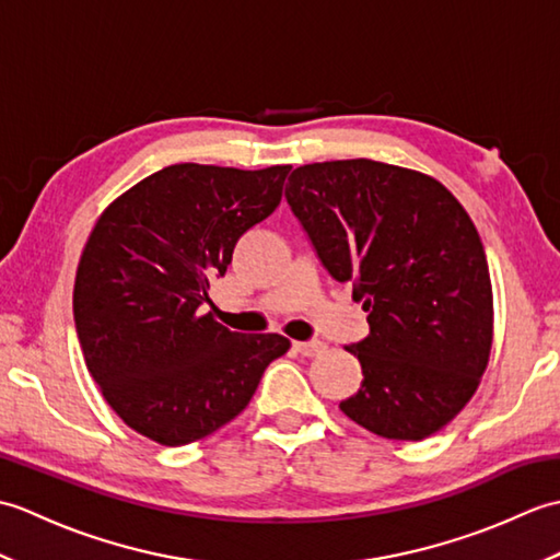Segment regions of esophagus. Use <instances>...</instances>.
Here are the masks:
<instances>
[{
	"mask_svg": "<svg viewBox=\"0 0 560 560\" xmlns=\"http://www.w3.org/2000/svg\"><path fill=\"white\" fill-rule=\"evenodd\" d=\"M295 351H299L301 355H317L325 351V343L323 341H295L293 343Z\"/></svg>",
	"mask_w": 560,
	"mask_h": 560,
	"instance_id": "obj_1",
	"label": "esophagus"
}]
</instances>
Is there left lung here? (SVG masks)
<instances>
[{
    "instance_id": "obj_1",
    "label": "left lung",
    "mask_w": 560,
    "mask_h": 560,
    "mask_svg": "<svg viewBox=\"0 0 560 560\" xmlns=\"http://www.w3.org/2000/svg\"><path fill=\"white\" fill-rule=\"evenodd\" d=\"M287 201L323 267L353 283L371 335L347 347L363 383L339 409L389 440H423L464 409L493 341L489 261L433 177L351 159L295 168Z\"/></svg>"
}]
</instances>
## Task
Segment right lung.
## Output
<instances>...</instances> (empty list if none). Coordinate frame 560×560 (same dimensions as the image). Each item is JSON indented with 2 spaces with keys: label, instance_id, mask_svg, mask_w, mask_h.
Masks as SVG:
<instances>
[{
  "label": "right lung",
  "instance_id": "add662e5",
  "mask_svg": "<svg viewBox=\"0 0 560 560\" xmlns=\"http://www.w3.org/2000/svg\"><path fill=\"white\" fill-rule=\"evenodd\" d=\"M291 165L177 163L103 211L77 269L74 325L105 401L161 445L195 443L241 413L281 335H237L199 307L245 231L279 207Z\"/></svg>",
  "mask_w": 560,
  "mask_h": 560
}]
</instances>
